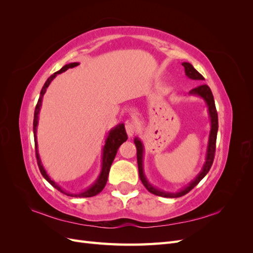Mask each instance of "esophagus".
<instances>
[{"label":"esophagus","mask_w":253,"mask_h":253,"mask_svg":"<svg viewBox=\"0 0 253 253\" xmlns=\"http://www.w3.org/2000/svg\"><path fill=\"white\" fill-rule=\"evenodd\" d=\"M126 129L128 137H132L136 133V126L132 121H126Z\"/></svg>","instance_id":"1"}]
</instances>
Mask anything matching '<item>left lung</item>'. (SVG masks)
<instances>
[{
    "label": "left lung",
    "mask_w": 253,
    "mask_h": 253,
    "mask_svg": "<svg viewBox=\"0 0 253 253\" xmlns=\"http://www.w3.org/2000/svg\"><path fill=\"white\" fill-rule=\"evenodd\" d=\"M182 66L185 67V73H186V76L188 78L192 79V80H197L200 82L205 80V78L195 70L192 64H190L189 62H183ZM189 95L198 96V97L203 98L205 100V102L207 104V108H208L211 128H210V134H209V139H208V145H207L205 164L202 168L201 172L198 173L196 177L192 181H191L188 186L179 190L178 192H166V191H163V190L155 188L154 186H152L149 182V180L147 179V177H145L144 171H143V152H144L143 144L138 137H135V139H134V143H135L136 149H137V164H138V171H139L140 180L143 183V186L147 188L149 192L155 194V195H158V196L176 198V197H180L182 195L187 194L205 177L207 173L209 172L210 168L213 164L214 154H215V143H216L217 129H218V118H217V112H216V108H215V103H214V98L212 95V91L208 85H206V84H201V85H198L197 87L191 89L189 91Z\"/></svg>",
    "instance_id": "obj_1"
}]
</instances>
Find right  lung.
Returning <instances> with one entry per match:
<instances>
[{"label": "right lung", "instance_id": "add662e5", "mask_svg": "<svg viewBox=\"0 0 253 253\" xmlns=\"http://www.w3.org/2000/svg\"><path fill=\"white\" fill-rule=\"evenodd\" d=\"M79 63L78 62H74V63H70V64H66L64 65L62 68H61L60 71L56 72L55 74H52L50 77L46 80V82L44 83V85L41 89V93H40V97H39V100H38V103L36 105V110H35V115H34V137H35V145H36V156H37V162H38V166H39V169L41 174L43 175V177L46 179L50 185L56 188L60 192L64 193L67 196H73V197H91V196H95L98 193H100L101 191L103 190V188L106 185V181H108V177H109V173H110V169H111V166L114 162V158L117 154V151L119 149L120 145L124 143L125 141H126L127 139V135L126 132V128H125V125L124 124H119L118 126H116L115 127H113L111 131L109 132L108 137H106L105 139V144L102 149V165H101V171L100 174H99L98 178L96 179V181L91 185L89 188H87L86 190L82 191V192L79 193H70V192H66L62 188H61L58 183H56L53 181L48 174L45 171L44 167L42 165L41 162V158L39 155V151H38V141H37V126L38 124H39V113L41 110V106H42V100H43V96L45 94V91H46V88L49 86L50 82L57 77V75L63 73L65 71H67L68 68H73L78 66Z\"/></svg>", "mask_w": 253, "mask_h": 253}]
</instances>
